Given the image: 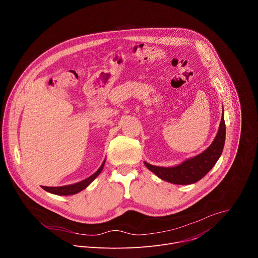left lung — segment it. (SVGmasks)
Returning <instances> with one entry per match:
<instances>
[{"label": "left lung", "mask_w": 258, "mask_h": 258, "mask_svg": "<svg viewBox=\"0 0 258 258\" xmlns=\"http://www.w3.org/2000/svg\"><path fill=\"white\" fill-rule=\"evenodd\" d=\"M224 112V110H223ZM226 141V123L224 114L217 135L211 145L201 154L187 159L172 167H161L144 162L146 167L161 179L175 185H190L200 180L216 163L224 150Z\"/></svg>", "instance_id": "8db88e82"}]
</instances>
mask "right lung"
Listing matches in <instances>:
<instances>
[{
    "mask_svg": "<svg viewBox=\"0 0 258 258\" xmlns=\"http://www.w3.org/2000/svg\"><path fill=\"white\" fill-rule=\"evenodd\" d=\"M105 164V160L103 161L102 165L100 166V168L91 176H89L88 178L73 183V185H68V186H62V187H43V189L49 193L55 194V195H62V196H67V195H75L83 190H85L90 183L100 174V172L102 171L103 167Z\"/></svg>",
    "mask_w": 258,
    "mask_h": 258,
    "instance_id": "obj_1",
    "label": "right lung"
}]
</instances>
